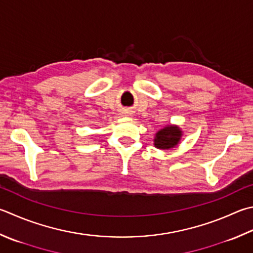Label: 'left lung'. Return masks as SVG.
Listing matches in <instances>:
<instances>
[{
	"instance_id": "obj_1",
	"label": "left lung",
	"mask_w": 253,
	"mask_h": 253,
	"mask_svg": "<svg viewBox=\"0 0 253 253\" xmlns=\"http://www.w3.org/2000/svg\"><path fill=\"white\" fill-rule=\"evenodd\" d=\"M182 136V128L176 125H169L155 133L154 146L159 150H170L178 144Z\"/></svg>"
}]
</instances>
